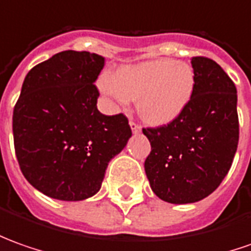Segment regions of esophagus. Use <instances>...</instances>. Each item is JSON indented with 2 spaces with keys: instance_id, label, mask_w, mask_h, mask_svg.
<instances>
[{
  "instance_id": "esophagus-1",
  "label": "esophagus",
  "mask_w": 251,
  "mask_h": 251,
  "mask_svg": "<svg viewBox=\"0 0 251 251\" xmlns=\"http://www.w3.org/2000/svg\"><path fill=\"white\" fill-rule=\"evenodd\" d=\"M129 125H130V127H132V132L134 133V134H137V133L141 132V126H140L137 122L130 121V122H129Z\"/></svg>"
}]
</instances>
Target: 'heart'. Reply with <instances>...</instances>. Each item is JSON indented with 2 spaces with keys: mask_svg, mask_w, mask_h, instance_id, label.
I'll use <instances>...</instances> for the list:
<instances>
[{
  "mask_svg": "<svg viewBox=\"0 0 251 251\" xmlns=\"http://www.w3.org/2000/svg\"><path fill=\"white\" fill-rule=\"evenodd\" d=\"M100 88L118 103L136 100L141 118L151 125L175 121L190 104L195 73L183 60H150L125 66L114 76H103Z\"/></svg>",
  "mask_w": 251,
  "mask_h": 251,
  "instance_id": "1",
  "label": "heart"
}]
</instances>
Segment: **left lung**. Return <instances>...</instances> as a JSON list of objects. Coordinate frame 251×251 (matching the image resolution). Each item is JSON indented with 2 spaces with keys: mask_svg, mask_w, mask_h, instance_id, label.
<instances>
[{
  "mask_svg": "<svg viewBox=\"0 0 251 251\" xmlns=\"http://www.w3.org/2000/svg\"><path fill=\"white\" fill-rule=\"evenodd\" d=\"M195 89L175 121L144 127L151 152L144 169L154 194L169 203L209 197L231 169L239 141L236 88L214 60L191 59Z\"/></svg>",
  "mask_w": 251,
  "mask_h": 251,
  "instance_id": "left-lung-1",
  "label": "left lung"
}]
</instances>
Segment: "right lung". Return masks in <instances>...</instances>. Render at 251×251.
<instances>
[{
	"label": "right lung",
	"mask_w": 251,
	"mask_h": 251,
	"mask_svg": "<svg viewBox=\"0 0 251 251\" xmlns=\"http://www.w3.org/2000/svg\"><path fill=\"white\" fill-rule=\"evenodd\" d=\"M103 67L100 54L64 50L25 75L12 117L15 152L25 180L47 197H93L132 136L124 114L97 110Z\"/></svg>",
	"instance_id": "obj_1"
}]
</instances>
